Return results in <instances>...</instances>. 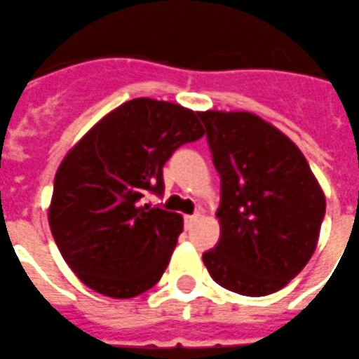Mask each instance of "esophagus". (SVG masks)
<instances>
[{"instance_id": "1", "label": "esophagus", "mask_w": 359, "mask_h": 359, "mask_svg": "<svg viewBox=\"0 0 359 359\" xmlns=\"http://www.w3.org/2000/svg\"><path fill=\"white\" fill-rule=\"evenodd\" d=\"M199 218V212H196V215H190V216H184V226L186 228H191L194 226V222Z\"/></svg>"}]
</instances>
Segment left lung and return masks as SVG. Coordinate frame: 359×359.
<instances>
[{
	"label": "left lung",
	"mask_w": 359,
	"mask_h": 359,
	"mask_svg": "<svg viewBox=\"0 0 359 359\" xmlns=\"http://www.w3.org/2000/svg\"><path fill=\"white\" fill-rule=\"evenodd\" d=\"M220 175V239L203 262L222 288L269 295L313 256L324 191L301 150L250 113H199Z\"/></svg>",
	"instance_id": "left-lung-1"
}]
</instances>
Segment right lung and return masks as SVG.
Returning <instances> with one entry per match:
<instances>
[{
  "label": "right lung",
  "mask_w": 359,
  "mask_h": 359,
  "mask_svg": "<svg viewBox=\"0 0 359 359\" xmlns=\"http://www.w3.org/2000/svg\"><path fill=\"white\" fill-rule=\"evenodd\" d=\"M203 133L199 113L137 97L100 120L65 156L54 177L48 224L88 288L128 299L160 280L182 216L143 205V198L163 194L165 161Z\"/></svg>",
  "instance_id": "add662e5"
}]
</instances>
